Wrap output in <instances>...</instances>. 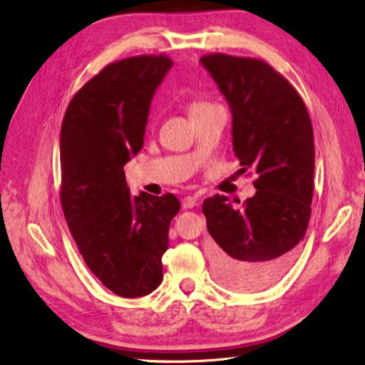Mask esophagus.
I'll use <instances>...</instances> for the list:
<instances>
[{
  "label": "esophagus",
  "mask_w": 365,
  "mask_h": 365,
  "mask_svg": "<svg viewBox=\"0 0 365 365\" xmlns=\"http://www.w3.org/2000/svg\"><path fill=\"white\" fill-rule=\"evenodd\" d=\"M197 205V197L196 196H185L182 200V208H193Z\"/></svg>",
  "instance_id": "esophagus-1"
}]
</instances>
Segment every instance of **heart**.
<instances>
[{
    "label": "heart",
    "instance_id": "heart-1",
    "mask_svg": "<svg viewBox=\"0 0 365 365\" xmlns=\"http://www.w3.org/2000/svg\"><path fill=\"white\" fill-rule=\"evenodd\" d=\"M210 106H213V105L208 103V102H195V103L190 105L189 113H190V114L200 113V111H204V109H207V108H210Z\"/></svg>",
    "mask_w": 365,
    "mask_h": 365
}]
</instances>
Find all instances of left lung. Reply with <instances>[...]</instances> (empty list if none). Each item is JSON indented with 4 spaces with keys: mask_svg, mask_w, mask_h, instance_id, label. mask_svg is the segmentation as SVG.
Listing matches in <instances>:
<instances>
[{
    "mask_svg": "<svg viewBox=\"0 0 365 365\" xmlns=\"http://www.w3.org/2000/svg\"><path fill=\"white\" fill-rule=\"evenodd\" d=\"M201 62L233 113L240 170L257 173L252 182L257 192L242 207L224 195L202 204L215 240L213 264L230 288L259 291L289 268L311 219L312 121L302 96L264 61L210 53Z\"/></svg>",
    "mask_w": 365,
    "mask_h": 365,
    "instance_id": "obj_1",
    "label": "left lung"
}]
</instances>
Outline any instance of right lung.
I'll use <instances>...</instances> for the list:
<instances>
[{
    "mask_svg": "<svg viewBox=\"0 0 365 365\" xmlns=\"http://www.w3.org/2000/svg\"><path fill=\"white\" fill-rule=\"evenodd\" d=\"M168 54L121 59L74 94L61 128V205L86 267L115 295L135 298L163 280L161 257L181 204L172 193L132 196L125 164L141 149Z\"/></svg>",
    "mask_w": 365,
    "mask_h": 365,
    "instance_id": "add662e5",
    "label": "right lung"
}]
</instances>
